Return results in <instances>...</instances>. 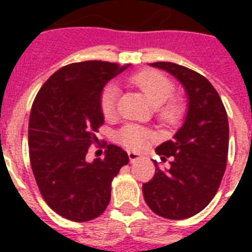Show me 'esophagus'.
<instances>
[{
  "label": "esophagus",
  "instance_id": "1",
  "mask_svg": "<svg viewBox=\"0 0 252 252\" xmlns=\"http://www.w3.org/2000/svg\"><path fill=\"white\" fill-rule=\"evenodd\" d=\"M128 157H129V160H131L132 163H133L135 160H137V159L140 158V157H139V154L133 153V151H129V153H128Z\"/></svg>",
  "mask_w": 252,
  "mask_h": 252
}]
</instances>
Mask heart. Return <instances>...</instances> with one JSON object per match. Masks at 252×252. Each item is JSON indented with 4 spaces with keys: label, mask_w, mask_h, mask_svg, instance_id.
<instances>
[{
    "label": "heart",
    "mask_w": 252,
    "mask_h": 252,
    "mask_svg": "<svg viewBox=\"0 0 252 252\" xmlns=\"http://www.w3.org/2000/svg\"><path fill=\"white\" fill-rule=\"evenodd\" d=\"M131 82L142 90L151 104L157 106V115L163 123H177L184 113V106L178 99L171 98L174 94V83L164 74L155 70H144L131 77ZM119 99V88L115 83L105 86L99 95V109L109 119L116 115ZM117 140L126 148L139 151L151 140V132L135 124H128L117 132Z\"/></svg>",
    "instance_id": "b5f03b06"
}]
</instances>
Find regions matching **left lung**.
<instances>
[{
  "label": "left lung",
  "mask_w": 252,
  "mask_h": 252,
  "mask_svg": "<svg viewBox=\"0 0 252 252\" xmlns=\"http://www.w3.org/2000/svg\"><path fill=\"white\" fill-rule=\"evenodd\" d=\"M180 81L189 105L185 123L173 140L157 147L167 169L155 164V174L143 184L150 209L170 220H182L205 208L219 190L227 167L229 128L225 108L212 83L198 72L171 62L151 63Z\"/></svg>",
  "instance_id": "1"
}]
</instances>
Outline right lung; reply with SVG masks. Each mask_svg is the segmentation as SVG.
Wrapping results in <instances>:
<instances>
[{
  "label": "right lung",
  "instance_id": "obj_1",
  "mask_svg": "<svg viewBox=\"0 0 252 252\" xmlns=\"http://www.w3.org/2000/svg\"><path fill=\"white\" fill-rule=\"evenodd\" d=\"M126 67L102 61L67 64L47 79L32 104L31 167L44 201L67 220L82 222L102 215L112 181L129 162L128 154L113 144L106 146L104 158L86 160L104 124L101 92Z\"/></svg>",
  "mask_w": 252,
  "mask_h": 252
}]
</instances>
